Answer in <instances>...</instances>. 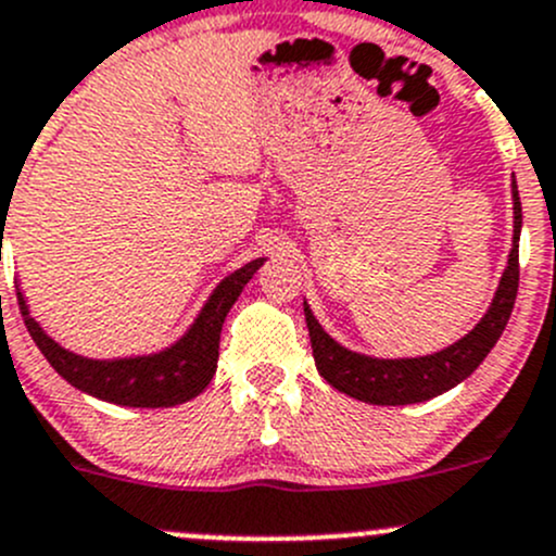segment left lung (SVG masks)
Listing matches in <instances>:
<instances>
[{"label":"left lung","mask_w":556,"mask_h":556,"mask_svg":"<svg viewBox=\"0 0 556 556\" xmlns=\"http://www.w3.org/2000/svg\"><path fill=\"white\" fill-rule=\"evenodd\" d=\"M519 233L521 201L517 182H514V247L490 312L481 317V323L468 336H463L435 355L403 357V361H379V357L357 355V352L336 344L319 328L309 306L304 304L319 377L339 392H346L363 403H374V406H408V403L430 401V397L441 395V392L452 390L454 384L468 379L481 366V361L490 355V350L506 330L508 317H511L519 290Z\"/></svg>","instance_id":"8db88e82"}]
</instances>
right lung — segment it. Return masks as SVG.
Instances as JSON below:
<instances>
[{
  "label": "right lung",
  "instance_id": "obj_1",
  "mask_svg": "<svg viewBox=\"0 0 556 556\" xmlns=\"http://www.w3.org/2000/svg\"><path fill=\"white\" fill-rule=\"evenodd\" d=\"M263 266V257L247 263L223 279L204 304L188 333L169 350L148 357H123V361H88L55 344L35 323L24 295L18 293V309L50 366L77 390L88 392L117 406L134 408H166L190 401L212 382L220 350V330L228 309L237 304L239 293L250 282L252 274Z\"/></svg>",
  "mask_w": 556,
  "mask_h": 556
}]
</instances>
